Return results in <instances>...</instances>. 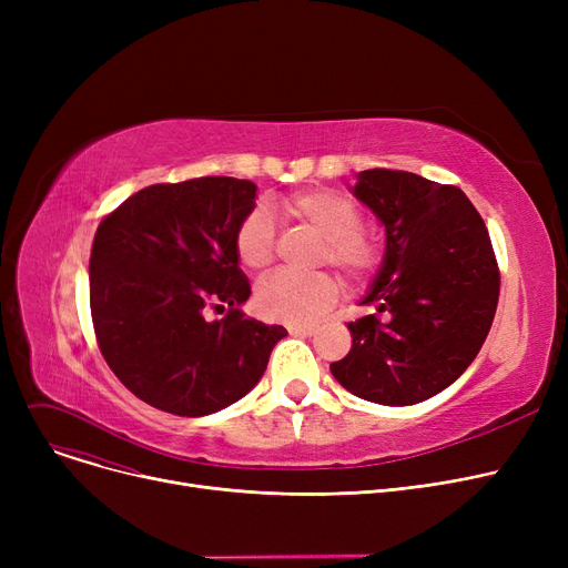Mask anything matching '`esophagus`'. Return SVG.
Returning <instances> with one entry per match:
<instances>
[{
	"instance_id": "34e87169",
	"label": "esophagus",
	"mask_w": 568,
	"mask_h": 568,
	"mask_svg": "<svg viewBox=\"0 0 568 568\" xmlns=\"http://www.w3.org/2000/svg\"><path fill=\"white\" fill-rule=\"evenodd\" d=\"M292 336H313L315 326H290L287 329Z\"/></svg>"
}]
</instances>
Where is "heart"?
<instances>
[{
	"label": "heart",
	"instance_id": "1",
	"mask_svg": "<svg viewBox=\"0 0 568 568\" xmlns=\"http://www.w3.org/2000/svg\"><path fill=\"white\" fill-rule=\"evenodd\" d=\"M278 212L322 236L320 262L336 266L354 283L368 281L382 264L379 239L362 227V212L349 197L329 189H308L278 200ZM234 253L248 272H266L276 255V230L264 206H255L236 225ZM332 274H274L255 287L260 315L292 326L313 324L338 300Z\"/></svg>",
	"mask_w": 568,
	"mask_h": 568
}]
</instances>
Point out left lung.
I'll list each match as a JSON object with an SVG mask.
<instances>
[{
  "label": "left lung",
  "mask_w": 568,
  "mask_h": 568,
  "mask_svg": "<svg viewBox=\"0 0 568 568\" xmlns=\"http://www.w3.org/2000/svg\"><path fill=\"white\" fill-rule=\"evenodd\" d=\"M354 197L384 225L382 266L349 322L352 349L329 368L345 389L405 407L454 384L479 354L499 300L484 219L458 186L403 170H364Z\"/></svg>",
  "instance_id": "8db88e82"
}]
</instances>
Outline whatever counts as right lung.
Returning a JSON list of instances; mask_svg holds the SVG:
<instances>
[{"instance_id": "add662e5", "label": "right lung", "mask_w": 568, "mask_h": 568, "mask_svg": "<svg viewBox=\"0 0 568 568\" xmlns=\"http://www.w3.org/2000/svg\"><path fill=\"white\" fill-rule=\"evenodd\" d=\"M248 179L197 176L138 191L105 216L89 257V306L101 354L131 394L176 416L244 398L287 336L246 320L251 283L234 232L255 209ZM227 310L209 323L203 311Z\"/></svg>"}]
</instances>
